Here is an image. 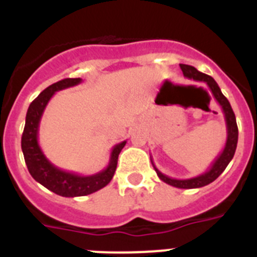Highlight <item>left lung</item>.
Masks as SVG:
<instances>
[{
    "mask_svg": "<svg viewBox=\"0 0 257 257\" xmlns=\"http://www.w3.org/2000/svg\"><path fill=\"white\" fill-rule=\"evenodd\" d=\"M181 70H183V74L187 78L193 79V81H197V82H205L208 86V88L212 92L213 97L216 99L217 103L220 104L222 109V113H224V117H225L226 122V143L225 147L222 149L221 153L219 154L216 160L213 161V163L211 165L210 169L205 172V174L198 175L196 178L190 179H172L167 175L162 174L160 170L157 169L154 166L153 161H152V165H153L154 170H156L158 178L162 181H165L166 184L172 185V187L180 188V189H194V188H201L205 187L207 184L212 183L213 180H216L220 175L222 174V171L226 169V166L229 165V162L231 161L233 156L235 153V148H237L238 143V127H237V121H235V115L233 109H231L230 103L228 101L224 95H222L221 90H220L219 85L216 83V81L212 78L208 74L202 73L199 70H197L196 68L192 67V65L187 64H180Z\"/></svg>",
    "mask_w": 257,
    "mask_h": 257,
    "instance_id": "8db88e82",
    "label": "left lung"
}]
</instances>
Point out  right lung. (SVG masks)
Listing matches in <instances>:
<instances>
[{"label": "right lung", "mask_w": 257, "mask_h": 257, "mask_svg": "<svg viewBox=\"0 0 257 257\" xmlns=\"http://www.w3.org/2000/svg\"><path fill=\"white\" fill-rule=\"evenodd\" d=\"M81 82H82L81 78H65L45 88L29 105L26 117V126H24L22 136V151L32 178L41 185H44L45 188L61 197L87 196L108 185L117 169L118 156L126 145V140L114 145L110 152V158L105 169L88 176L64 171L47 160L38 144V127H40L41 117L44 114V110L49 104L50 99L54 96L56 91L72 87Z\"/></svg>", "instance_id": "add662e5"}]
</instances>
